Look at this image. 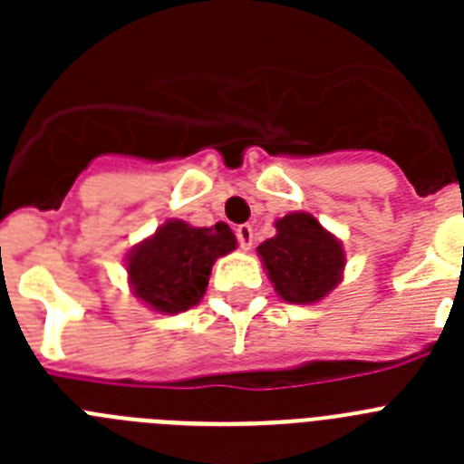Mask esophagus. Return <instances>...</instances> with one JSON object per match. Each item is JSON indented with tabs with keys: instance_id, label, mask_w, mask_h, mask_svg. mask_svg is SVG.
I'll list each match as a JSON object with an SVG mask.
<instances>
[{
	"instance_id": "obj_1",
	"label": "esophagus",
	"mask_w": 464,
	"mask_h": 464,
	"mask_svg": "<svg viewBox=\"0 0 464 464\" xmlns=\"http://www.w3.org/2000/svg\"><path fill=\"white\" fill-rule=\"evenodd\" d=\"M237 232V241H239V246L244 248V251H248L253 246V227L248 223L239 225V227L235 229Z\"/></svg>"
}]
</instances>
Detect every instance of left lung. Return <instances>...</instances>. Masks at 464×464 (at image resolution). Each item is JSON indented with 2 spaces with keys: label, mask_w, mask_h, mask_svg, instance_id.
Returning <instances> with one entry per match:
<instances>
[{
  "label": "left lung",
  "mask_w": 464,
  "mask_h": 464,
  "mask_svg": "<svg viewBox=\"0 0 464 464\" xmlns=\"http://www.w3.org/2000/svg\"><path fill=\"white\" fill-rule=\"evenodd\" d=\"M274 288L290 304H314L337 288L346 257L342 241L311 213L297 211L276 220V237L257 246Z\"/></svg>",
  "instance_id": "1"
}]
</instances>
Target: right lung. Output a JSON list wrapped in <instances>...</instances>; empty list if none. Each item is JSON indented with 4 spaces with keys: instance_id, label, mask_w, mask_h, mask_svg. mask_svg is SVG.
<instances>
[{
    "instance_id": "add662e5",
    "label": "right lung",
    "mask_w": 464,
    "mask_h": 464,
    "mask_svg": "<svg viewBox=\"0 0 464 464\" xmlns=\"http://www.w3.org/2000/svg\"><path fill=\"white\" fill-rule=\"evenodd\" d=\"M235 248L237 239L225 223L192 227L183 220H167L130 253L132 293L162 314L192 309L204 297L213 262Z\"/></svg>"
}]
</instances>
